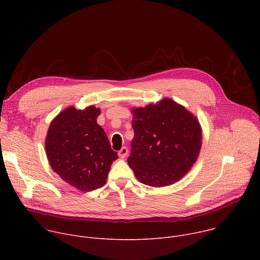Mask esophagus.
<instances>
[{
    "label": "esophagus",
    "instance_id": "esophagus-1",
    "mask_svg": "<svg viewBox=\"0 0 260 260\" xmlns=\"http://www.w3.org/2000/svg\"><path fill=\"white\" fill-rule=\"evenodd\" d=\"M127 148L126 147H122L121 149L119 150V152H118V156L120 157V158H125V156L127 155Z\"/></svg>",
    "mask_w": 260,
    "mask_h": 260
}]
</instances>
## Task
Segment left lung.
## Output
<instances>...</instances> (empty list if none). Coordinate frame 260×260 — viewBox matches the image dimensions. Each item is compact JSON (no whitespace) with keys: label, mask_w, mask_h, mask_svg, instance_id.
I'll return each mask as SVG.
<instances>
[{"label":"left lung","mask_w":260,"mask_h":260,"mask_svg":"<svg viewBox=\"0 0 260 260\" xmlns=\"http://www.w3.org/2000/svg\"><path fill=\"white\" fill-rule=\"evenodd\" d=\"M135 137L128 166L152 187L169 186L190 171L202 147L199 119L171 99L132 109Z\"/></svg>","instance_id":"1"}]
</instances>
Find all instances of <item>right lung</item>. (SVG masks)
<instances>
[{
  "instance_id": "add662e5",
  "label": "right lung",
  "mask_w": 260,
  "mask_h": 260,
  "mask_svg": "<svg viewBox=\"0 0 260 260\" xmlns=\"http://www.w3.org/2000/svg\"><path fill=\"white\" fill-rule=\"evenodd\" d=\"M101 109L68 107L51 121L45 151L51 169L71 186L91 191L106 183L118 158L105 131L98 124Z\"/></svg>"
}]
</instances>
